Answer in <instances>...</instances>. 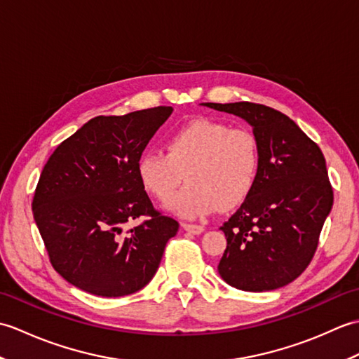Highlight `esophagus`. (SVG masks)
<instances>
[{"label": "esophagus", "instance_id": "34e87169", "mask_svg": "<svg viewBox=\"0 0 359 359\" xmlns=\"http://www.w3.org/2000/svg\"><path fill=\"white\" fill-rule=\"evenodd\" d=\"M184 228H185V231L191 233V234H201L205 230L202 225H196V224H184Z\"/></svg>", "mask_w": 359, "mask_h": 359}]
</instances>
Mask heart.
<instances>
[{
    "label": "heart",
    "instance_id": "obj_1",
    "mask_svg": "<svg viewBox=\"0 0 359 359\" xmlns=\"http://www.w3.org/2000/svg\"><path fill=\"white\" fill-rule=\"evenodd\" d=\"M165 149L144 152L137 172L160 202L172 199L187 175V187L171 202V208L184 217L207 216L217 207H238L257 182L261 154L248 128L197 118L175 129Z\"/></svg>",
    "mask_w": 359,
    "mask_h": 359
}]
</instances>
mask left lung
<instances>
[{"mask_svg": "<svg viewBox=\"0 0 359 359\" xmlns=\"http://www.w3.org/2000/svg\"><path fill=\"white\" fill-rule=\"evenodd\" d=\"M253 126L259 143L257 182L224 222L222 279L243 292H270L301 276L313 259L333 205L325 158L294 121L269 106L203 103Z\"/></svg>", "mask_w": 359, "mask_h": 359, "instance_id": "obj_1", "label": "left lung"}]
</instances>
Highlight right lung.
I'll use <instances>...</instances> for the list:
<instances>
[{
  "mask_svg": "<svg viewBox=\"0 0 359 359\" xmlns=\"http://www.w3.org/2000/svg\"><path fill=\"white\" fill-rule=\"evenodd\" d=\"M171 106L98 116L52 152L32 211L49 261L83 292L118 297L154 276L179 222L157 211L137 172L151 137ZM142 218L131 231L126 224Z\"/></svg>",
  "mask_w": 359,
  "mask_h": 359,
  "instance_id": "obj_1",
  "label": "right lung"
}]
</instances>
